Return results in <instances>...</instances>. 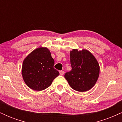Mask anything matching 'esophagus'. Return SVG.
Instances as JSON below:
<instances>
[{"label":"esophagus","mask_w":122,"mask_h":122,"mask_svg":"<svg viewBox=\"0 0 122 122\" xmlns=\"http://www.w3.org/2000/svg\"><path fill=\"white\" fill-rule=\"evenodd\" d=\"M59 72H60V75H64V72L63 71H60Z\"/></svg>","instance_id":"esophagus-1"}]
</instances>
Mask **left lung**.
Masks as SVG:
<instances>
[{"mask_svg": "<svg viewBox=\"0 0 122 122\" xmlns=\"http://www.w3.org/2000/svg\"><path fill=\"white\" fill-rule=\"evenodd\" d=\"M72 70L65 74L71 88L79 92H85L94 86L100 73L97 60L87 50L73 49L70 51Z\"/></svg>", "mask_w": 122, "mask_h": 122, "instance_id": "left-lung-1", "label": "left lung"}]
</instances>
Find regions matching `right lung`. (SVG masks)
Instances as JSON below:
<instances>
[{
	"label": "right lung",
	"instance_id": "1",
	"mask_svg": "<svg viewBox=\"0 0 122 122\" xmlns=\"http://www.w3.org/2000/svg\"><path fill=\"white\" fill-rule=\"evenodd\" d=\"M54 60L47 47H41L31 52L23 62L22 75L26 84L40 91L48 88L60 75L53 68Z\"/></svg>",
	"mask_w": 122,
	"mask_h": 122
}]
</instances>
